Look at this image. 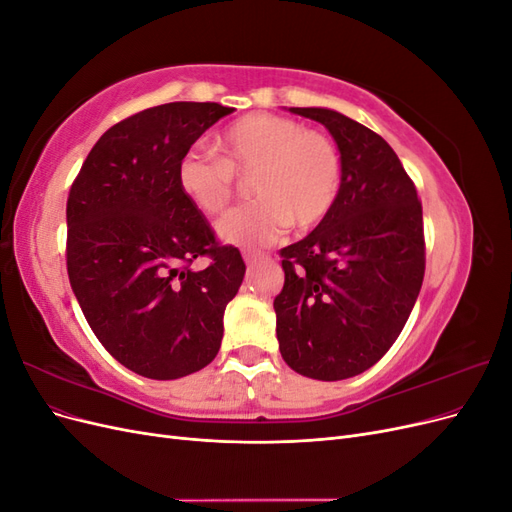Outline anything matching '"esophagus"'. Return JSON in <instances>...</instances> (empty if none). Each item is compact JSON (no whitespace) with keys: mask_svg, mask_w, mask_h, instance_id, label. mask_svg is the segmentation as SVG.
Wrapping results in <instances>:
<instances>
[{"mask_svg":"<svg viewBox=\"0 0 512 512\" xmlns=\"http://www.w3.org/2000/svg\"><path fill=\"white\" fill-rule=\"evenodd\" d=\"M243 258H245L247 265H252V262H256V260L267 258V254H260V252H245V254H243Z\"/></svg>","mask_w":512,"mask_h":512,"instance_id":"obj_1","label":"esophagus"}]
</instances>
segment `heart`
Here are the masks:
<instances>
[{
	"label": "heart",
	"mask_w": 512,
	"mask_h": 512,
	"mask_svg": "<svg viewBox=\"0 0 512 512\" xmlns=\"http://www.w3.org/2000/svg\"><path fill=\"white\" fill-rule=\"evenodd\" d=\"M218 158L190 149L177 162V185L188 203L218 215L237 192V177H250L252 203L232 209L218 222L222 241L258 247L275 241L294 224L318 226L342 190V158L327 134L299 121L250 113L215 138Z\"/></svg>",
	"instance_id": "obj_1"
}]
</instances>
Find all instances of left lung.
I'll list each match as a JSON object with an SVG mask.
<instances>
[{
    "instance_id": "left-lung-1",
    "label": "left lung",
    "mask_w": 512,
    "mask_h": 512,
    "mask_svg": "<svg viewBox=\"0 0 512 512\" xmlns=\"http://www.w3.org/2000/svg\"><path fill=\"white\" fill-rule=\"evenodd\" d=\"M314 119L342 153V190L309 235L280 252L286 273L273 307L284 361L314 380H346L395 344L425 275L423 207L384 138L331 108Z\"/></svg>"
}]
</instances>
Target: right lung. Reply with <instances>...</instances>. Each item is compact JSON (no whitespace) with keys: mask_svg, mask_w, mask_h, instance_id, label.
<instances>
[{"mask_svg":"<svg viewBox=\"0 0 512 512\" xmlns=\"http://www.w3.org/2000/svg\"><path fill=\"white\" fill-rule=\"evenodd\" d=\"M232 111L170 102L123 119L100 136L70 188V286L100 344L138 376L177 380L220 350L245 262L215 239L175 173L200 134ZM203 255L210 265L198 272L191 262Z\"/></svg>","mask_w":512,"mask_h":512,"instance_id":"add662e5","label":"right lung"}]
</instances>
